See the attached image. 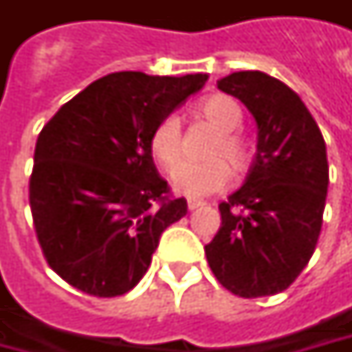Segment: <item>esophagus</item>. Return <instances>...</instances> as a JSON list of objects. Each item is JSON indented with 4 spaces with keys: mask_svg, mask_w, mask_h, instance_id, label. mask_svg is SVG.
<instances>
[{
    "mask_svg": "<svg viewBox=\"0 0 352 352\" xmlns=\"http://www.w3.org/2000/svg\"><path fill=\"white\" fill-rule=\"evenodd\" d=\"M204 204H206V201H201V199H192V197H190V199H188V210L194 211L197 210V208H201Z\"/></svg>",
    "mask_w": 352,
    "mask_h": 352,
    "instance_id": "1",
    "label": "esophagus"
}]
</instances>
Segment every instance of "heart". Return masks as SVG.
I'll return each instance as SVG.
<instances>
[{
	"mask_svg": "<svg viewBox=\"0 0 352 352\" xmlns=\"http://www.w3.org/2000/svg\"><path fill=\"white\" fill-rule=\"evenodd\" d=\"M197 113L208 119L213 127L221 133L211 144V158L197 162H184L176 168L182 158V125L176 116H166L151 133V155L162 170L176 168L172 182L174 188L190 197H201L221 190L231 178V168L225 161L228 158L235 172L247 170L250 162L249 141L236 133L235 129L243 123V109L235 100L223 94H215L197 103ZM225 155L224 159L221 156Z\"/></svg>",
	"mask_w": 352,
	"mask_h": 352,
	"instance_id": "b5f03b06",
	"label": "heart"
}]
</instances>
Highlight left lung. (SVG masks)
<instances>
[{
    "label": "left lung",
    "mask_w": 352,
    "mask_h": 352,
    "mask_svg": "<svg viewBox=\"0 0 352 352\" xmlns=\"http://www.w3.org/2000/svg\"><path fill=\"white\" fill-rule=\"evenodd\" d=\"M217 88L247 105L258 142L245 184L219 204L221 227L206 256L235 296H274L318 245L329 184L325 141L300 96L272 76L233 72Z\"/></svg>",
    "instance_id": "obj_1"
}]
</instances>
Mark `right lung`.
Segmentation results:
<instances>
[{
  "label": "right lung",
  "mask_w": 352,
  "mask_h": 352,
  "mask_svg": "<svg viewBox=\"0 0 352 352\" xmlns=\"http://www.w3.org/2000/svg\"><path fill=\"white\" fill-rule=\"evenodd\" d=\"M208 74L116 72L64 103L38 133L29 204L48 266L96 298L133 290L158 239L188 211L156 172L151 133Z\"/></svg>",
  "instance_id": "right-lung-1"
}]
</instances>
